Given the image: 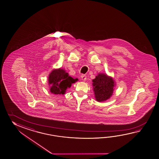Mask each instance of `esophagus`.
<instances>
[{
    "mask_svg": "<svg viewBox=\"0 0 159 159\" xmlns=\"http://www.w3.org/2000/svg\"><path fill=\"white\" fill-rule=\"evenodd\" d=\"M81 80H82V81H86V76L85 75H81Z\"/></svg>",
    "mask_w": 159,
    "mask_h": 159,
    "instance_id": "34e87169",
    "label": "esophagus"
}]
</instances>
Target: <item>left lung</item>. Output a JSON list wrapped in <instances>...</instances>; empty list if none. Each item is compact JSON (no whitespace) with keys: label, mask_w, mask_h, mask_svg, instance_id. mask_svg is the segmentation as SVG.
Here are the masks:
<instances>
[{"label":"left lung","mask_w":159,"mask_h":159,"mask_svg":"<svg viewBox=\"0 0 159 159\" xmlns=\"http://www.w3.org/2000/svg\"><path fill=\"white\" fill-rule=\"evenodd\" d=\"M92 82L95 98L97 101H105L110 99L113 94L116 84L111 77L105 73H98Z\"/></svg>","instance_id":"obj_1"}]
</instances>
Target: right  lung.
<instances>
[{
	"mask_svg": "<svg viewBox=\"0 0 159 159\" xmlns=\"http://www.w3.org/2000/svg\"><path fill=\"white\" fill-rule=\"evenodd\" d=\"M78 81L69 75L65 69H54L48 77V84L50 91L54 94H65L66 90L71 87L72 84Z\"/></svg>",
	"mask_w": 159,
	"mask_h": 159,
	"instance_id": "add662e5",
	"label": "right lung"
}]
</instances>
